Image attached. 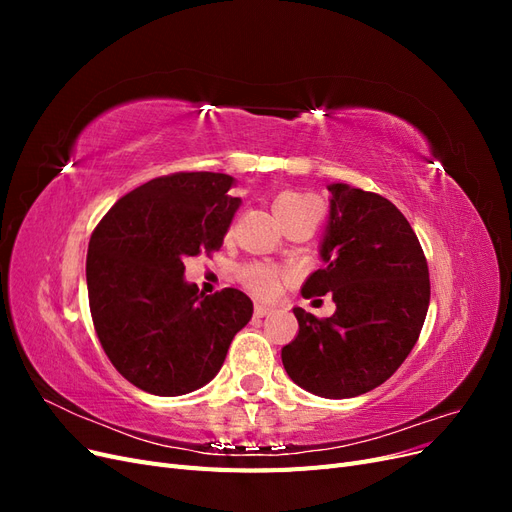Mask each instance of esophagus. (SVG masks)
<instances>
[{
	"label": "esophagus",
	"mask_w": 512,
	"mask_h": 512,
	"mask_svg": "<svg viewBox=\"0 0 512 512\" xmlns=\"http://www.w3.org/2000/svg\"><path fill=\"white\" fill-rule=\"evenodd\" d=\"M273 312V307H269V305H256V309H254V314L258 316V318H265V316H269Z\"/></svg>",
	"instance_id": "obj_1"
}]
</instances>
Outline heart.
Wrapping results in <instances>:
<instances>
[{
	"label": "heart",
	"instance_id": "1",
	"mask_svg": "<svg viewBox=\"0 0 512 512\" xmlns=\"http://www.w3.org/2000/svg\"><path fill=\"white\" fill-rule=\"evenodd\" d=\"M275 215L282 218L288 213H297L305 209H318L316 198L301 194V192H284L275 198ZM243 286L256 294L258 299H275L280 294V271L265 262H252L239 271Z\"/></svg>",
	"mask_w": 512,
	"mask_h": 512
}]
</instances>
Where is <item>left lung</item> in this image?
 <instances>
[{"label":"left lung","instance_id":"1","mask_svg":"<svg viewBox=\"0 0 512 512\" xmlns=\"http://www.w3.org/2000/svg\"><path fill=\"white\" fill-rule=\"evenodd\" d=\"M324 269L301 292L333 294L335 314L318 320L294 307L299 335L282 348L286 374L327 399L363 395L389 380L421 335L429 269L410 222L391 200L348 183L327 185Z\"/></svg>","mask_w":512,"mask_h":512}]
</instances>
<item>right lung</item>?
<instances>
[{"label": "right lung", "instance_id": "obj_1", "mask_svg": "<svg viewBox=\"0 0 512 512\" xmlns=\"http://www.w3.org/2000/svg\"><path fill=\"white\" fill-rule=\"evenodd\" d=\"M224 173H175L132 190L96 226L87 252L89 309L100 344L138 389L177 397L222 369L252 318L237 288L185 282L183 258L220 250L241 205Z\"/></svg>", "mask_w": 512, "mask_h": 512}]
</instances>
